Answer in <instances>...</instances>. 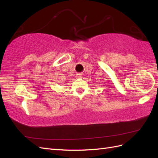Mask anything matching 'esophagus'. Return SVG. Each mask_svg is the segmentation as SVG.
Listing matches in <instances>:
<instances>
[{"label":"esophagus","mask_w":158,"mask_h":158,"mask_svg":"<svg viewBox=\"0 0 158 158\" xmlns=\"http://www.w3.org/2000/svg\"><path fill=\"white\" fill-rule=\"evenodd\" d=\"M81 77H82V74L81 73L77 74V78H81Z\"/></svg>","instance_id":"1"}]
</instances>
